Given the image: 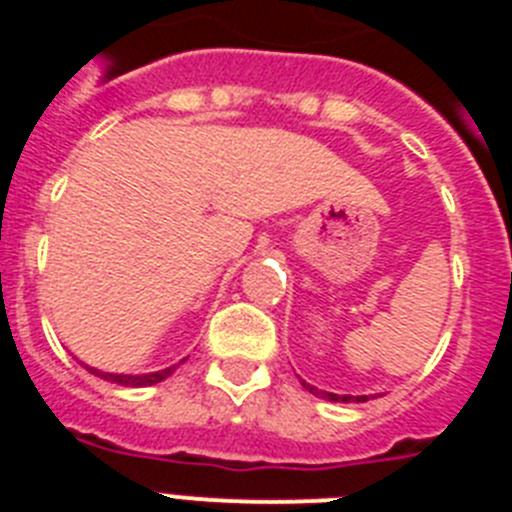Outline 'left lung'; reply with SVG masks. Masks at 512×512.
Listing matches in <instances>:
<instances>
[{
    "label": "left lung",
    "mask_w": 512,
    "mask_h": 512,
    "mask_svg": "<svg viewBox=\"0 0 512 512\" xmlns=\"http://www.w3.org/2000/svg\"><path fill=\"white\" fill-rule=\"evenodd\" d=\"M302 387H305L307 392H312V395H318V397H325V400H333V402H366V397H351V395H333V392H323L318 390V387H312V384L302 382Z\"/></svg>",
    "instance_id": "1"
}]
</instances>
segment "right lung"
<instances>
[{
  "label": "right lung",
  "instance_id": "right-lung-1",
  "mask_svg": "<svg viewBox=\"0 0 512 512\" xmlns=\"http://www.w3.org/2000/svg\"><path fill=\"white\" fill-rule=\"evenodd\" d=\"M89 369V366H87ZM176 369L174 366H169V369H161V372H153V374H107V372H97V369H89L92 374H97V377L107 379V382H115V384H125V387H148V384H156L161 382V379L171 377Z\"/></svg>",
  "mask_w": 512,
  "mask_h": 512
}]
</instances>
